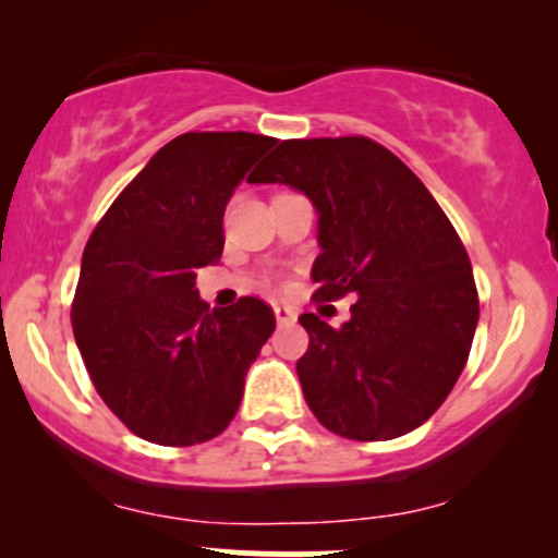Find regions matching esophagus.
Masks as SVG:
<instances>
[{
    "mask_svg": "<svg viewBox=\"0 0 558 558\" xmlns=\"http://www.w3.org/2000/svg\"><path fill=\"white\" fill-rule=\"evenodd\" d=\"M272 312H275V319H278L280 325L296 323V317H299L296 310H293V306H288V304H275Z\"/></svg>",
    "mask_w": 558,
    "mask_h": 558,
    "instance_id": "1",
    "label": "esophagus"
}]
</instances>
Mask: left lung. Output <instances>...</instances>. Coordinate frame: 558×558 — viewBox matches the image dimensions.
Masks as SVG:
<instances>
[{"label": "left lung", "mask_w": 558, "mask_h": 558, "mask_svg": "<svg viewBox=\"0 0 558 558\" xmlns=\"http://www.w3.org/2000/svg\"><path fill=\"white\" fill-rule=\"evenodd\" d=\"M252 183H283L317 209L315 296L354 293L341 328L299 317L301 390L330 433L390 440L430 420L462 375L480 301L472 265L425 183L364 136L283 141Z\"/></svg>", "instance_id": "1"}]
</instances>
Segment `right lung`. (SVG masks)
<instances>
[{"label": "right lung", "mask_w": 558, "mask_h": 558, "mask_svg": "<svg viewBox=\"0 0 558 558\" xmlns=\"http://www.w3.org/2000/svg\"><path fill=\"white\" fill-rule=\"evenodd\" d=\"M275 144L246 131L172 138L83 248L75 343L101 401L149 444L194 446L226 430L272 336V310L254 296L209 312L196 270L220 262L230 196Z\"/></svg>", "instance_id": "1"}]
</instances>
